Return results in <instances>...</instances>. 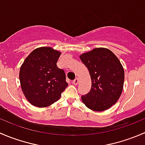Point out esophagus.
Masks as SVG:
<instances>
[{
    "mask_svg": "<svg viewBox=\"0 0 145 145\" xmlns=\"http://www.w3.org/2000/svg\"><path fill=\"white\" fill-rule=\"evenodd\" d=\"M72 83H73V84H74V85H76H76L78 83V78H76L75 79L73 80V81H72Z\"/></svg>",
    "mask_w": 145,
    "mask_h": 145,
    "instance_id": "34e87169",
    "label": "esophagus"
}]
</instances>
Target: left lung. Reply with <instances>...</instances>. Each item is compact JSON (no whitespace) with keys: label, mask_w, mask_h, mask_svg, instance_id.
<instances>
[{"label":"left lung","mask_w":145,"mask_h":145,"mask_svg":"<svg viewBox=\"0 0 145 145\" xmlns=\"http://www.w3.org/2000/svg\"><path fill=\"white\" fill-rule=\"evenodd\" d=\"M80 59L91 77L90 92L81 98L91 110L102 112L114 105L122 93L124 70L117 57L109 49L95 48L83 53Z\"/></svg>","instance_id":"obj_1"}]
</instances>
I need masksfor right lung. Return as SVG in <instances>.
Here are the masks:
<instances>
[{
    "label": "right lung",
    "instance_id": "right-lung-1",
    "mask_svg": "<svg viewBox=\"0 0 145 145\" xmlns=\"http://www.w3.org/2000/svg\"><path fill=\"white\" fill-rule=\"evenodd\" d=\"M61 53L50 47L32 51L20 71L22 91L33 106L46 107L60 98L68 86L65 73L57 66Z\"/></svg>",
    "mask_w": 145,
    "mask_h": 145
}]
</instances>
